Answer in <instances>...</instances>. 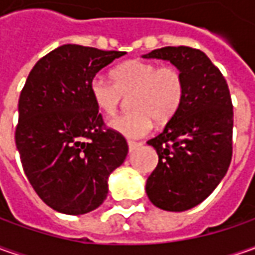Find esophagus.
I'll list each match as a JSON object with an SVG mask.
<instances>
[{"mask_svg":"<svg viewBox=\"0 0 255 255\" xmlns=\"http://www.w3.org/2000/svg\"><path fill=\"white\" fill-rule=\"evenodd\" d=\"M128 146H129V150L132 152V150H134V149H137L139 146H142V143L134 142V140H129V142H128Z\"/></svg>","mask_w":255,"mask_h":255,"instance_id":"1","label":"esophagus"}]
</instances>
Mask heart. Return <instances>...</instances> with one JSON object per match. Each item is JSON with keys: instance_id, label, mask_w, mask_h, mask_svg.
Wrapping results in <instances>:
<instances>
[{"instance_id": "1", "label": "heart", "mask_w": 255, "mask_h": 255, "mask_svg": "<svg viewBox=\"0 0 255 255\" xmlns=\"http://www.w3.org/2000/svg\"><path fill=\"white\" fill-rule=\"evenodd\" d=\"M113 82L95 75L89 82L93 103L105 115L112 116L125 96L130 111L109 121V126L126 137H142L152 129L153 121L166 123L179 112L186 84L179 68L159 66L150 61L132 59L115 66Z\"/></svg>"}]
</instances>
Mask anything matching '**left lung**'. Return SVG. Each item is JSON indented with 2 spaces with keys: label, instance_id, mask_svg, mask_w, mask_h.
I'll return each instance as SVG.
<instances>
[{
  "label": "left lung",
  "instance_id": "8db88e82",
  "mask_svg": "<svg viewBox=\"0 0 255 255\" xmlns=\"http://www.w3.org/2000/svg\"><path fill=\"white\" fill-rule=\"evenodd\" d=\"M143 58L170 61L184 76L179 112L147 140L159 154L147 177L149 200L166 211L200 204L226 176L233 156V103L229 85L209 56L190 46H164Z\"/></svg>",
  "mask_w": 255,
  "mask_h": 255
}]
</instances>
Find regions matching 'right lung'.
<instances>
[{"label":"right lung","instance_id":"1","mask_svg":"<svg viewBox=\"0 0 255 255\" xmlns=\"http://www.w3.org/2000/svg\"><path fill=\"white\" fill-rule=\"evenodd\" d=\"M122 55L62 45L35 64L21 91L15 144L36 194L59 213L99 207L126 159V139L105 126L89 92L93 76Z\"/></svg>","mask_w":255,"mask_h":255}]
</instances>
